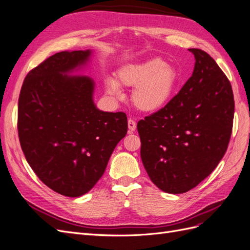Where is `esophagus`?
<instances>
[{"instance_id":"34e87169","label":"esophagus","mask_w":250,"mask_h":250,"mask_svg":"<svg viewBox=\"0 0 250 250\" xmlns=\"http://www.w3.org/2000/svg\"><path fill=\"white\" fill-rule=\"evenodd\" d=\"M128 129H129L130 131H134L135 129H137V123H135L134 120H132V119L128 120Z\"/></svg>"}]
</instances>
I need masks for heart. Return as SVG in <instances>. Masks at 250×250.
Wrapping results in <instances>:
<instances>
[{
    "label": "heart",
    "mask_w": 250,
    "mask_h": 250,
    "mask_svg": "<svg viewBox=\"0 0 250 250\" xmlns=\"http://www.w3.org/2000/svg\"><path fill=\"white\" fill-rule=\"evenodd\" d=\"M121 86L134 87L131 98L135 107L153 112L163 108L171 99L176 86V72L160 58L128 64L118 72L117 81L105 80V90L116 99L122 97Z\"/></svg>",
    "instance_id": "obj_1"
}]
</instances>
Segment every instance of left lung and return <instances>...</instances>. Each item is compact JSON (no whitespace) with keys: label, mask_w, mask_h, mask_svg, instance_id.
<instances>
[{"label":"left lung","mask_w":250,"mask_h":250,"mask_svg":"<svg viewBox=\"0 0 250 250\" xmlns=\"http://www.w3.org/2000/svg\"><path fill=\"white\" fill-rule=\"evenodd\" d=\"M195 56L192 76L165 107L138 123L141 157L162 191L192 190L214 171L228 149L234 101L230 82L207 52Z\"/></svg>","instance_id":"left-lung-1"}]
</instances>
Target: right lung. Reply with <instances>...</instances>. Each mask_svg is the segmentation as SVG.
I'll return each mask as SVG.
<instances>
[{
	"mask_svg": "<svg viewBox=\"0 0 250 250\" xmlns=\"http://www.w3.org/2000/svg\"><path fill=\"white\" fill-rule=\"evenodd\" d=\"M90 53L50 56L27 74L19 98L18 131L26 160L44 185L67 197L92 190L128 128L126 113L96 107L92 79L67 75L86 63Z\"/></svg>",
	"mask_w": 250,
	"mask_h": 250,
	"instance_id": "add662e5",
	"label": "right lung"
}]
</instances>
